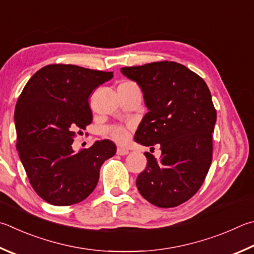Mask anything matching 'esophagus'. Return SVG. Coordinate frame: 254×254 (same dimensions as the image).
<instances>
[{
	"label": "esophagus",
	"instance_id": "34e87169",
	"mask_svg": "<svg viewBox=\"0 0 254 254\" xmlns=\"http://www.w3.org/2000/svg\"><path fill=\"white\" fill-rule=\"evenodd\" d=\"M128 153V151L127 149H122V147H118L117 150V154L118 155H127Z\"/></svg>",
	"mask_w": 254,
	"mask_h": 254
}]
</instances>
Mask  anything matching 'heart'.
I'll return each instance as SVG.
<instances>
[{
	"instance_id": "heart-1",
	"label": "heart",
	"mask_w": 254,
	"mask_h": 254,
	"mask_svg": "<svg viewBox=\"0 0 254 254\" xmlns=\"http://www.w3.org/2000/svg\"><path fill=\"white\" fill-rule=\"evenodd\" d=\"M108 135L119 144H126L130 140V128L123 126H113L107 128Z\"/></svg>"
}]
</instances>
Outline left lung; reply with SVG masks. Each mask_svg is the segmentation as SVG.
<instances>
[{"label":"left lung","instance_id":"1","mask_svg":"<svg viewBox=\"0 0 254 254\" xmlns=\"http://www.w3.org/2000/svg\"><path fill=\"white\" fill-rule=\"evenodd\" d=\"M121 73L136 82L149 110L135 132L142 145L160 146V160L149 152L136 179L141 195L159 207H174L201 188L212 161L216 111L204 80L177 62L126 66Z\"/></svg>","mask_w":254,"mask_h":254}]
</instances>
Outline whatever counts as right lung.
I'll use <instances>...</instances> for the list:
<instances>
[{
  "label": "right lung",
  "mask_w": 254,
  "mask_h": 254,
  "mask_svg": "<svg viewBox=\"0 0 254 254\" xmlns=\"http://www.w3.org/2000/svg\"><path fill=\"white\" fill-rule=\"evenodd\" d=\"M113 72L51 64L31 77L18 98L16 149L32 188L50 204H75L89 196L105 160L115 154L110 140L72 149L75 131L92 122L89 96Z\"/></svg>",
  "instance_id": "obj_1"
}]
</instances>
